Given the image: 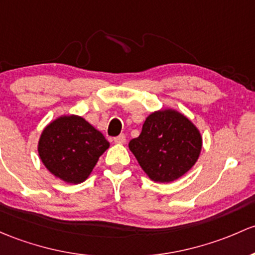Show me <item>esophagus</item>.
<instances>
[{
    "label": "esophagus",
    "instance_id": "obj_1",
    "mask_svg": "<svg viewBox=\"0 0 255 255\" xmlns=\"http://www.w3.org/2000/svg\"><path fill=\"white\" fill-rule=\"evenodd\" d=\"M114 141L117 144H123L126 141V135L125 134H120L119 136H115Z\"/></svg>",
    "mask_w": 255,
    "mask_h": 255
}]
</instances>
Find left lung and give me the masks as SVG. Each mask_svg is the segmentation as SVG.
Instances as JSON below:
<instances>
[{
  "label": "left lung",
  "instance_id": "8db88e82",
  "mask_svg": "<svg viewBox=\"0 0 255 255\" xmlns=\"http://www.w3.org/2000/svg\"><path fill=\"white\" fill-rule=\"evenodd\" d=\"M202 144L199 129L191 120L176 110L165 109L146 117L141 133L128 146L150 179L168 183L194 166Z\"/></svg>",
  "mask_w": 255,
  "mask_h": 255
}]
</instances>
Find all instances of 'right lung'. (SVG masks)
Listing matches in <instances>:
<instances>
[{
	"label": "right lung",
	"instance_id": "obj_1",
	"mask_svg": "<svg viewBox=\"0 0 255 255\" xmlns=\"http://www.w3.org/2000/svg\"><path fill=\"white\" fill-rule=\"evenodd\" d=\"M110 143L83 117L69 115L50 122L40 135L37 151L45 167L67 183L78 184L92 173Z\"/></svg>",
	"mask_w": 255,
	"mask_h": 255
}]
</instances>
